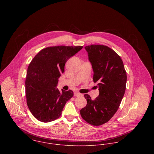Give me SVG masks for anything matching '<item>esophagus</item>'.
I'll return each mask as SVG.
<instances>
[{
    "mask_svg": "<svg viewBox=\"0 0 154 154\" xmlns=\"http://www.w3.org/2000/svg\"><path fill=\"white\" fill-rule=\"evenodd\" d=\"M74 95L75 97H80V96H82V95L81 93H79V92H78L77 91H75V92H74Z\"/></svg>",
    "mask_w": 154,
    "mask_h": 154,
    "instance_id": "34e87169",
    "label": "esophagus"
}]
</instances>
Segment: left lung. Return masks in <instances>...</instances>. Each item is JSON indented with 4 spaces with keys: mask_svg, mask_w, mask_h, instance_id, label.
<instances>
[{
    "mask_svg": "<svg viewBox=\"0 0 154 154\" xmlns=\"http://www.w3.org/2000/svg\"><path fill=\"white\" fill-rule=\"evenodd\" d=\"M85 48L93 69V81L98 82L99 95L92 100L85 94L87 104L80 113L89 124L97 126L108 122L118 110L125 92L127 75L121 57L108 46L92 44Z\"/></svg>",
    "mask_w": 154,
    "mask_h": 154,
    "instance_id": "left-lung-1",
    "label": "left lung"
}]
</instances>
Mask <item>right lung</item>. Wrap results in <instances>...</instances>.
I'll list each match as a JSON object with an SVG mask.
<instances>
[{
	"instance_id": "right-lung-1",
	"label": "right lung",
	"mask_w": 154,
	"mask_h": 154,
	"mask_svg": "<svg viewBox=\"0 0 154 154\" xmlns=\"http://www.w3.org/2000/svg\"><path fill=\"white\" fill-rule=\"evenodd\" d=\"M83 46H53L42 49L29 63L25 80L27 106L32 114L40 122L47 123L58 119L66 102L73 96L56 88L58 79L65 71L68 59Z\"/></svg>"
}]
</instances>
